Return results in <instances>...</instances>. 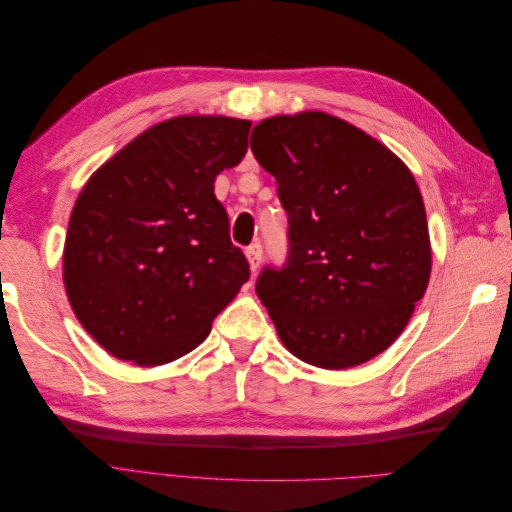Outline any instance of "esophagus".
I'll return each instance as SVG.
<instances>
[{"label":"esophagus","instance_id":"34e87169","mask_svg":"<svg viewBox=\"0 0 512 512\" xmlns=\"http://www.w3.org/2000/svg\"><path fill=\"white\" fill-rule=\"evenodd\" d=\"M245 256H247V262H250L252 273H256L258 267H260V262H262V245H260V243L250 245V247H247V250H245Z\"/></svg>","mask_w":512,"mask_h":512}]
</instances>
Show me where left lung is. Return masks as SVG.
Masks as SVG:
<instances>
[{
  "label": "left lung",
  "instance_id": "obj_1",
  "mask_svg": "<svg viewBox=\"0 0 512 512\" xmlns=\"http://www.w3.org/2000/svg\"><path fill=\"white\" fill-rule=\"evenodd\" d=\"M250 147L288 213L286 265L256 282L282 344L322 369L374 359L429 284L427 215L410 168L320 111L260 121Z\"/></svg>",
  "mask_w": 512,
  "mask_h": 512
}]
</instances>
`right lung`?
Masks as SVG:
<instances>
[{
  "label": "right lung",
  "instance_id": "1",
  "mask_svg": "<svg viewBox=\"0 0 512 512\" xmlns=\"http://www.w3.org/2000/svg\"><path fill=\"white\" fill-rule=\"evenodd\" d=\"M252 121L183 115L138 134L89 177L70 215L64 286L76 318L121 361L194 350L250 280L213 183Z\"/></svg>",
  "mask_w": 512,
  "mask_h": 512
}]
</instances>
